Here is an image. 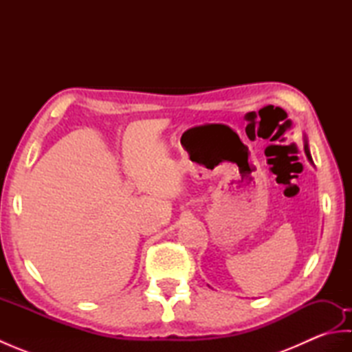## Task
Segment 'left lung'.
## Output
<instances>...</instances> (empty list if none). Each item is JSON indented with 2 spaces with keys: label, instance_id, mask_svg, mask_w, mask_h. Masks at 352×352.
Wrapping results in <instances>:
<instances>
[{
  "label": "left lung",
  "instance_id": "obj_1",
  "mask_svg": "<svg viewBox=\"0 0 352 352\" xmlns=\"http://www.w3.org/2000/svg\"><path fill=\"white\" fill-rule=\"evenodd\" d=\"M305 154H307V157H309V160L311 162V157H310V153H309V148H307V145H305Z\"/></svg>",
  "mask_w": 352,
  "mask_h": 352
}]
</instances>
